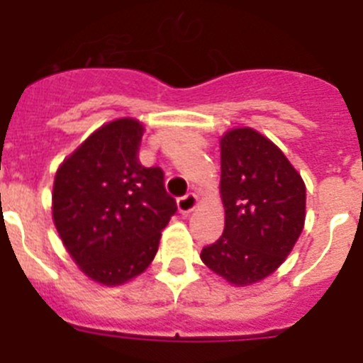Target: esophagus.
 I'll return each mask as SVG.
<instances>
[{
  "label": "esophagus",
  "mask_w": 363,
  "mask_h": 363,
  "mask_svg": "<svg viewBox=\"0 0 363 363\" xmlns=\"http://www.w3.org/2000/svg\"><path fill=\"white\" fill-rule=\"evenodd\" d=\"M176 205H178L179 213H182V214H189V213H192V211L196 209L198 196H196V194H194V192H189V194H185V196L178 198Z\"/></svg>",
  "instance_id": "34e87169"
}]
</instances>
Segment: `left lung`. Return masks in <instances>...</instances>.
<instances>
[{"instance_id":"left-lung-1","label":"left lung","mask_w":363,"mask_h":363,"mask_svg":"<svg viewBox=\"0 0 363 363\" xmlns=\"http://www.w3.org/2000/svg\"><path fill=\"white\" fill-rule=\"evenodd\" d=\"M225 229L201 262L229 284L251 285L277 271L306 221V184L271 140L243 127L220 140Z\"/></svg>"}]
</instances>
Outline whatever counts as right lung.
I'll use <instances>...</instances> for the list:
<instances>
[{"mask_svg":"<svg viewBox=\"0 0 363 363\" xmlns=\"http://www.w3.org/2000/svg\"><path fill=\"white\" fill-rule=\"evenodd\" d=\"M142 136L138 120L111 121L86 138L54 178L57 234L79 269L104 285L142 274L176 213L162 169L138 160Z\"/></svg>","mask_w":363,"mask_h":363,"instance_id":"obj_1","label":"right lung"}]
</instances>
